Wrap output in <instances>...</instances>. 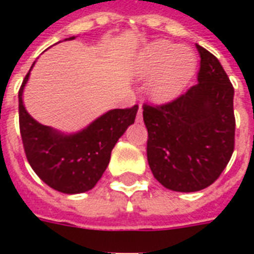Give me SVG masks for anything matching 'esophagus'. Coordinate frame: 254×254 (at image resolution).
<instances>
[{
    "label": "esophagus",
    "instance_id": "esophagus-1",
    "mask_svg": "<svg viewBox=\"0 0 254 254\" xmlns=\"http://www.w3.org/2000/svg\"><path fill=\"white\" fill-rule=\"evenodd\" d=\"M136 121L137 122L143 121V109H141V106L138 107V113H137V117H136Z\"/></svg>",
    "mask_w": 254,
    "mask_h": 254
}]
</instances>
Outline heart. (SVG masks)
<instances>
[{
	"instance_id": "b5f03b06",
	"label": "heart",
	"mask_w": 254,
	"mask_h": 254,
	"mask_svg": "<svg viewBox=\"0 0 254 254\" xmlns=\"http://www.w3.org/2000/svg\"><path fill=\"white\" fill-rule=\"evenodd\" d=\"M197 60L189 47L158 41L138 53L133 70L140 78H151L147 94L158 105L176 100L196 72Z\"/></svg>"
}]
</instances>
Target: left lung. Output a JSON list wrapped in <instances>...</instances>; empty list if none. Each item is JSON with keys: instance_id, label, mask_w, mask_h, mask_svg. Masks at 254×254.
<instances>
[{"instance_id": "8db88e82", "label": "left lung", "mask_w": 254, "mask_h": 254, "mask_svg": "<svg viewBox=\"0 0 254 254\" xmlns=\"http://www.w3.org/2000/svg\"><path fill=\"white\" fill-rule=\"evenodd\" d=\"M196 47L198 83L170 103L143 106L149 169L163 187L185 193L212 185L234 151L233 84L218 58Z\"/></svg>"}]
</instances>
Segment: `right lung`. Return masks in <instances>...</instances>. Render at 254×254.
I'll return each mask as SVG.
<instances>
[{
	"mask_svg": "<svg viewBox=\"0 0 254 254\" xmlns=\"http://www.w3.org/2000/svg\"><path fill=\"white\" fill-rule=\"evenodd\" d=\"M72 39L74 36L65 41ZM31 69L19 91L20 133L27 160L36 176L54 190L66 194L91 190L109 166L118 138L134 122L138 106L107 111L80 132L65 134L39 124L25 110L23 91Z\"/></svg>",
	"mask_w": 254,
	"mask_h": 254,
	"instance_id": "add662e5",
	"label": "right lung"
}]
</instances>
